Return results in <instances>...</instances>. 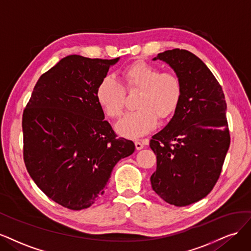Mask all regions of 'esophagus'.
<instances>
[{"mask_svg": "<svg viewBox=\"0 0 251 251\" xmlns=\"http://www.w3.org/2000/svg\"><path fill=\"white\" fill-rule=\"evenodd\" d=\"M134 144H135V148L137 150H141V149H143L145 147V145H146V142H145V141H135Z\"/></svg>", "mask_w": 251, "mask_h": 251, "instance_id": "34e87169", "label": "esophagus"}]
</instances>
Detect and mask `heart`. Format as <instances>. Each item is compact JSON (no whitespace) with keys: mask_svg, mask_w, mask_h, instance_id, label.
Returning a JSON list of instances; mask_svg holds the SVG:
<instances>
[{"mask_svg":"<svg viewBox=\"0 0 251 251\" xmlns=\"http://www.w3.org/2000/svg\"><path fill=\"white\" fill-rule=\"evenodd\" d=\"M123 85L111 76L101 79L96 98L103 111L111 119L122 117L126 92L140 91L135 98L136 110L125 116L117 125L119 133L139 137L151 131L159 120L171 118L183 97V83L173 72H160L154 64L134 61L121 72Z\"/></svg>","mask_w":251,"mask_h":251,"instance_id":"b5f03b06","label":"heart"}]
</instances>
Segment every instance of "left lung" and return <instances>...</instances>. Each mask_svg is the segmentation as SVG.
<instances>
[{
    "label": "left lung",
    "mask_w": 251,
    "mask_h": 251,
    "mask_svg": "<svg viewBox=\"0 0 251 251\" xmlns=\"http://www.w3.org/2000/svg\"><path fill=\"white\" fill-rule=\"evenodd\" d=\"M166 61L183 83V97L168 125L150 140L156 155L152 189L170 204L185 206L204 198L219 179L230 144L222 86L195 54L173 49Z\"/></svg>",
    "instance_id": "left-lung-1"
}]
</instances>
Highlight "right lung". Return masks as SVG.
<instances>
[{"instance_id": "add662e5", "label": "right lung", "mask_w": 251, "mask_h": 251, "mask_svg": "<svg viewBox=\"0 0 251 251\" xmlns=\"http://www.w3.org/2000/svg\"><path fill=\"white\" fill-rule=\"evenodd\" d=\"M119 58L70 55L40 76L23 112V155L46 195L73 211L90 207L105 191L112 169L132 154L96 98V88Z\"/></svg>"}]
</instances>
